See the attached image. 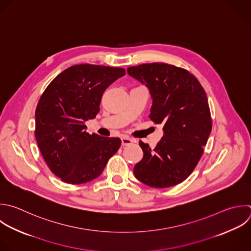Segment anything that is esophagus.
<instances>
[{
    "instance_id": "1",
    "label": "esophagus",
    "mask_w": 251,
    "mask_h": 251,
    "mask_svg": "<svg viewBox=\"0 0 251 251\" xmlns=\"http://www.w3.org/2000/svg\"><path fill=\"white\" fill-rule=\"evenodd\" d=\"M134 142H135L134 139L129 138V137H127V136H124V137L122 138V145H123V146H127V145H130V144H132V143H134Z\"/></svg>"
}]
</instances>
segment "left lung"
<instances>
[{
	"label": "left lung",
	"mask_w": 251,
	"mask_h": 251,
	"mask_svg": "<svg viewBox=\"0 0 251 251\" xmlns=\"http://www.w3.org/2000/svg\"><path fill=\"white\" fill-rule=\"evenodd\" d=\"M127 74L149 89L150 120L164 130L154 149L139 141L143 158L134 176L151 187L178 184L195 169L212 129L206 93L193 75L173 65L143 64L128 68Z\"/></svg>",
	"instance_id": "obj_1"
}]
</instances>
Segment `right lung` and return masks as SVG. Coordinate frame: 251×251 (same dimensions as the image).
<instances>
[{"label":"right lung","instance_id":"right-lung-1","mask_svg":"<svg viewBox=\"0 0 251 251\" xmlns=\"http://www.w3.org/2000/svg\"><path fill=\"white\" fill-rule=\"evenodd\" d=\"M126 75L125 69L73 66L47 86L35 112V137L50 170L72 184L98 177L119 150L120 138L86 132L85 122L100 111L104 91Z\"/></svg>","mask_w":251,"mask_h":251}]
</instances>
